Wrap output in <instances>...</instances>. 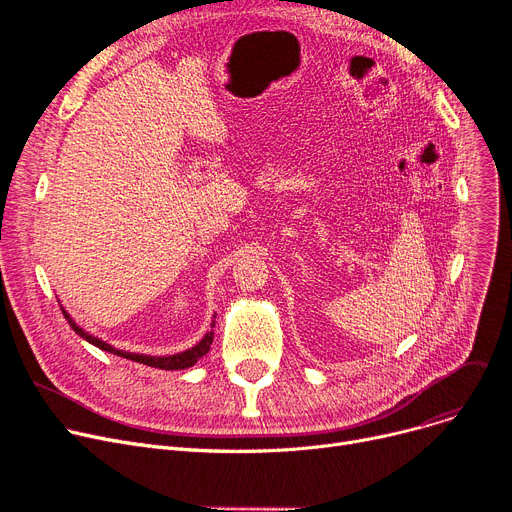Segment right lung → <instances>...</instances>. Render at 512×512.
Here are the masks:
<instances>
[{"mask_svg":"<svg viewBox=\"0 0 512 512\" xmlns=\"http://www.w3.org/2000/svg\"><path fill=\"white\" fill-rule=\"evenodd\" d=\"M62 313H64V317L68 319V324H70V328L80 336V338H85L87 342H91L93 346H97V348H101V351H105V353H112V355H118V357H124V359H130V361H137V363H143V365H149V367H157V369H166V371H174V369H188V367H193L203 355H207L209 353V346H211V342H213V330L211 332H207L195 346H191V348H186V351H182V353H176V355H166V357H153V355H139V353H128V351H118V348H114L112 344H107L105 340H101V338H97V336H93V334H89V332H85L83 328L80 326H76V321L66 313V309L62 307ZM215 326V321L211 324V328Z\"/></svg>","mask_w":512,"mask_h":512,"instance_id":"obj_1","label":"right lung"}]
</instances>
